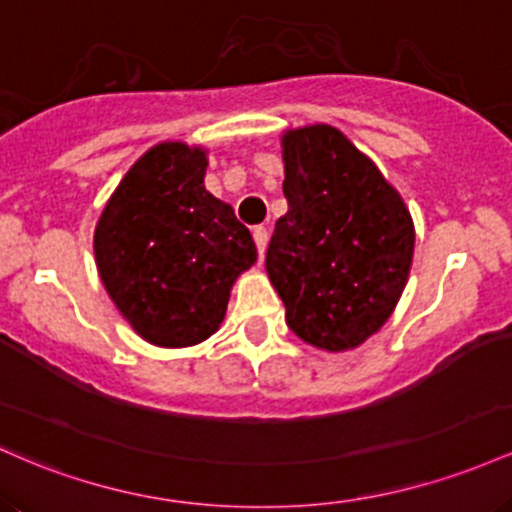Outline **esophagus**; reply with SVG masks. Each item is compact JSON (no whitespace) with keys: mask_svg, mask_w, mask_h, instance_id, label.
I'll return each mask as SVG.
<instances>
[{"mask_svg":"<svg viewBox=\"0 0 512 512\" xmlns=\"http://www.w3.org/2000/svg\"><path fill=\"white\" fill-rule=\"evenodd\" d=\"M254 241H256L258 256L263 258V254H266V246H268V229L266 227H254Z\"/></svg>","mask_w":512,"mask_h":512,"instance_id":"esophagus-1","label":"esophagus"}]
</instances>
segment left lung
Listing matches in <instances>:
<instances>
[{"label": "left lung", "mask_w": 512, "mask_h": 512, "mask_svg": "<svg viewBox=\"0 0 512 512\" xmlns=\"http://www.w3.org/2000/svg\"><path fill=\"white\" fill-rule=\"evenodd\" d=\"M280 142L287 212L268 244V278L304 343L353 350L382 329L404 292L411 212L341 130L307 125Z\"/></svg>", "instance_id": "8db88e82"}]
</instances>
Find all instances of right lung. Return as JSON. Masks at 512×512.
I'll list each match as a JSON object with an SVG mask.
<instances>
[{"mask_svg":"<svg viewBox=\"0 0 512 512\" xmlns=\"http://www.w3.org/2000/svg\"><path fill=\"white\" fill-rule=\"evenodd\" d=\"M205 169L203 147L159 142L130 166L96 222L101 283L152 346L210 338L234 280L256 263L249 229L205 191Z\"/></svg>","mask_w":512,"mask_h":512,"instance_id":"right-lung-1","label":"right lung"}]
</instances>
